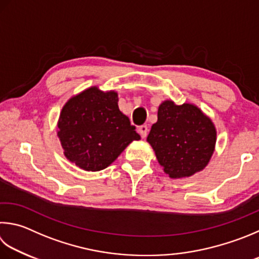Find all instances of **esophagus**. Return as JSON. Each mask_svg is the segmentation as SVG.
Instances as JSON below:
<instances>
[{"mask_svg": "<svg viewBox=\"0 0 259 259\" xmlns=\"http://www.w3.org/2000/svg\"><path fill=\"white\" fill-rule=\"evenodd\" d=\"M138 133L140 136H142V138L145 139L146 137H147V133H148L147 125H140L138 128Z\"/></svg>", "mask_w": 259, "mask_h": 259, "instance_id": "1", "label": "esophagus"}]
</instances>
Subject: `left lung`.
<instances>
[{
    "label": "left lung",
    "mask_w": 259,
    "mask_h": 259,
    "mask_svg": "<svg viewBox=\"0 0 259 259\" xmlns=\"http://www.w3.org/2000/svg\"><path fill=\"white\" fill-rule=\"evenodd\" d=\"M147 143L168 177L189 178L209 163L215 150L216 128L197 105H177L166 100L158 106L157 122L150 128Z\"/></svg>",
    "instance_id": "left-lung-1"
}]
</instances>
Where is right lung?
I'll return each instance as SVG.
<instances>
[{
    "label": "right lung",
    "mask_w": 259,
    "mask_h": 259,
    "mask_svg": "<svg viewBox=\"0 0 259 259\" xmlns=\"http://www.w3.org/2000/svg\"><path fill=\"white\" fill-rule=\"evenodd\" d=\"M115 91L92 86L65 102L56 135L69 162L84 171L111 165L134 140H140L129 117L119 110Z\"/></svg>",
    "instance_id": "obj_1"
}]
</instances>
